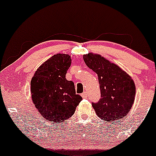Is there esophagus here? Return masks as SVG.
Here are the masks:
<instances>
[{"instance_id":"esophagus-1","label":"esophagus","mask_w":156,"mask_h":156,"mask_svg":"<svg viewBox=\"0 0 156 156\" xmlns=\"http://www.w3.org/2000/svg\"><path fill=\"white\" fill-rule=\"evenodd\" d=\"M81 96H82V98H88V94H87L86 92H84V93L82 94Z\"/></svg>"}]
</instances>
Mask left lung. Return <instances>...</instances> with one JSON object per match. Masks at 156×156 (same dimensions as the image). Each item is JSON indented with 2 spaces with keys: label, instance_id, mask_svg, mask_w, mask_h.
<instances>
[{
  "label": "left lung",
  "instance_id": "8db88e82",
  "mask_svg": "<svg viewBox=\"0 0 156 156\" xmlns=\"http://www.w3.org/2000/svg\"><path fill=\"white\" fill-rule=\"evenodd\" d=\"M87 66L98 74L101 99L92 103L99 118L107 121L120 120L128 115L135 98V85L131 76L118 65L100 54L83 55Z\"/></svg>",
  "mask_w": 156,
  "mask_h": 156
}]
</instances>
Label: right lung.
Here are the masks:
<instances>
[{
    "instance_id": "1",
    "label": "right lung",
    "mask_w": 156,
    "mask_h": 156,
    "mask_svg": "<svg viewBox=\"0 0 156 156\" xmlns=\"http://www.w3.org/2000/svg\"><path fill=\"white\" fill-rule=\"evenodd\" d=\"M71 64V56L57 53L40 65L32 78V100L48 121L57 123L71 118L83 100L76 94L74 83L65 78Z\"/></svg>"
}]
</instances>
